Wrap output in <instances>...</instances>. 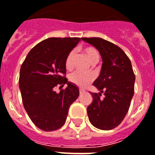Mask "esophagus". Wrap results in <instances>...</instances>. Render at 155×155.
<instances>
[{
	"instance_id": "esophagus-1",
	"label": "esophagus",
	"mask_w": 155,
	"mask_h": 155,
	"mask_svg": "<svg viewBox=\"0 0 155 155\" xmlns=\"http://www.w3.org/2000/svg\"><path fill=\"white\" fill-rule=\"evenodd\" d=\"M84 91H85L83 90V89H80V94H83V93H84Z\"/></svg>"
}]
</instances>
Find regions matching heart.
<instances>
[{
  "label": "heart",
  "instance_id": "b5f03b06",
  "mask_svg": "<svg viewBox=\"0 0 155 155\" xmlns=\"http://www.w3.org/2000/svg\"><path fill=\"white\" fill-rule=\"evenodd\" d=\"M84 53L87 56L89 62L91 64L95 61H99V55L98 51L92 47H87L84 49ZM75 56V52L73 51H70L67 56L65 60V67L67 69H71L73 66V59ZM94 80V75L88 72L75 71L69 75V80L76 86L80 87H86L89 84H91Z\"/></svg>",
  "mask_w": 155,
  "mask_h": 155
}]
</instances>
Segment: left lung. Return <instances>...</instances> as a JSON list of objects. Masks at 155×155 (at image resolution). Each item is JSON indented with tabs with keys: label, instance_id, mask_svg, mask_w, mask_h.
<instances>
[{
	"label": "left lung",
	"instance_id": "obj_1",
	"mask_svg": "<svg viewBox=\"0 0 155 155\" xmlns=\"http://www.w3.org/2000/svg\"><path fill=\"white\" fill-rule=\"evenodd\" d=\"M82 40L97 49L103 60L99 77L93 83L99 92H91L93 100L87 108L89 121L98 129L111 130L125 118L134 95L135 76L131 62L113 43L98 37Z\"/></svg>",
	"mask_w": 155,
	"mask_h": 155
}]
</instances>
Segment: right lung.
Here are the masks:
<instances>
[{
	"label": "right lung",
	"mask_w": 155,
	"mask_h": 155,
	"mask_svg": "<svg viewBox=\"0 0 155 155\" xmlns=\"http://www.w3.org/2000/svg\"><path fill=\"white\" fill-rule=\"evenodd\" d=\"M81 39L78 37L46 39L28 52L21 65L19 79L23 105L32 123L45 131L60 128L66 122L71 104L80 91L68 81L65 60ZM66 83L64 90L53 88Z\"/></svg>",
	"instance_id": "obj_1"
}]
</instances>
